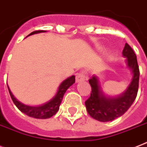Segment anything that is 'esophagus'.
<instances>
[{"instance_id":"1","label":"esophagus","mask_w":147,"mask_h":147,"mask_svg":"<svg viewBox=\"0 0 147 147\" xmlns=\"http://www.w3.org/2000/svg\"><path fill=\"white\" fill-rule=\"evenodd\" d=\"M86 78V74H85L84 71H80V73H78L76 76V82H80V81L84 80Z\"/></svg>"}]
</instances>
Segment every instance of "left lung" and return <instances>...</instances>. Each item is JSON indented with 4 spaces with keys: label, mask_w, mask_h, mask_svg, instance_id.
Here are the masks:
<instances>
[{
    "label": "left lung",
    "mask_w": 147,
    "mask_h": 147,
    "mask_svg": "<svg viewBox=\"0 0 147 147\" xmlns=\"http://www.w3.org/2000/svg\"><path fill=\"white\" fill-rule=\"evenodd\" d=\"M122 54L127 58V66L133 74L131 82L123 94L116 98H107L100 91L97 76H93L88 80L92 92L85 104L88 114L100 122L113 121L122 116L130 108L138 94L140 71L136 55L128 43L125 45Z\"/></svg>",
    "instance_id": "obj_1"
}]
</instances>
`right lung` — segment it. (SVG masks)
<instances>
[{"instance_id":"add662e5","label":"right lung","mask_w":147,"mask_h":147,"mask_svg":"<svg viewBox=\"0 0 147 147\" xmlns=\"http://www.w3.org/2000/svg\"><path fill=\"white\" fill-rule=\"evenodd\" d=\"M41 32H46V31L39 30V31H33L29 35H32L34 34H37V33ZM74 82L75 76H71V77L65 80V81H63L61 82V84L59 86V89H58V92H57V94H55V96L52 100H49V102H47V104L39 107H31L22 104L12 94L8 86H7V87H8V90H9V94H10V97L12 98V100H13V103L15 104L16 106L18 107V109L21 112L24 113L27 116H31V117L35 119H49L53 116H54V115H55V113L58 112V110H59L61 103V100H62V98L64 97V94L66 92L67 89L71 86H72Z\"/></svg>"}]
</instances>
